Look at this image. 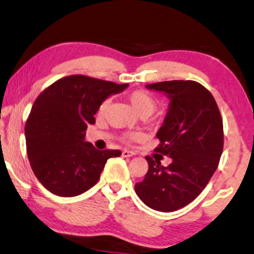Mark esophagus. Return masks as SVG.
<instances>
[{"label":"esophagus","instance_id":"1","mask_svg":"<svg viewBox=\"0 0 254 254\" xmlns=\"http://www.w3.org/2000/svg\"><path fill=\"white\" fill-rule=\"evenodd\" d=\"M133 155H135V152L127 151V149H124V151H122V156H124V158H129V156Z\"/></svg>","mask_w":254,"mask_h":254}]
</instances>
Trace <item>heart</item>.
Masks as SVG:
<instances>
[{"instance_id": "heart-1", "label": "heart", "mask_w": 254, "mask_h": 254, "mask_svg": "<svg viewBox=\"0 0 254 254\" xmlns=\"http://www.w3.org/2000/svg\"><path fill=\"white\" fill-rule=\"evenodd\" d=\"M127 99L129 101L132 107L134 108L137 114L140 117H149L155 112V109L158 108L159 101L151 92H147L145 89H134L132 92L127 94ZM112 99L106 98L103 101L100 103L98 108V115L99 117H103V115L107 114L109 107H111ZM140 133L137 132H127L122 134L121 139L125 143H130L133 141L140 139Z\"/></svg>"}]
</instances>
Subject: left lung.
<instances>
[{
  "label": "left lung",
  "instance_id": "1",
  "mask_svg": "<svg viewBox=\"0 0 254 254\" xmlns=\"http://www.w3.org/2000/svg\"><path fill=\"white\" fill-rule=\"evenodd\" d=\"M164 92L171 105L156 133L154 158L146 156L148 172L135 192L148 207L173 212L192 202L211 180L224 148L223 119L207 88L195 81L173 80L146 84ZM162 155L172 162L161 166Z\"/></svg>",
  "mask_w": 254,
  "mask_h": 254
}]
</instances>
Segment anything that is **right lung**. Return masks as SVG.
<instances>
[{
	"instance_id": "right-lung-1",
	"label": "right lung",
	"mask_w": 254,
	"mask_h": 254,
	"mask_svg": "<svg viewBox=\"0 0 254 254\" xmlns=\"http://www.w3.org/2000/svg\"><path fill=\"white\" fill-rule=\"evenodd\" d=\"M117 84L86 75L55 81L37 96L27 119V154L35 177L49 192L75 196L98 183L109 158L119 149L99 151L83 137L103 100L120 93Z\"/></svg>"
}]
</instances>
